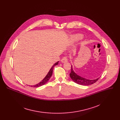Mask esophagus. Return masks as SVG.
<instances>
[{
    "label": "esophagus",
    "mask_w": 120,
    "mask_h": 120,
    "mask_svg": "<svg viewBox=\"0 0 120 120\" xmlns=\"http://www.w3.org/2000/svg\"><path fill=\"white\" fill-rule=\"evenodd\" d=\"M67 57L66 56H64L61 60V62L62 63H66L67 62Z\"/></svg>",
    "instance_id": "34e87169"
}]
</instances>
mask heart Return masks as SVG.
<instances>
[{"mask_svg": "<svg viewBox=\"0 0 120 120\" xmlns=\"http://www.w3.org/2000/svg\"><path fill=\"white\" fill-rule=\"evenodd\" d=\"M75 37H76V38H75L76 39H78L82 38V36H81V35H77V36H76Z\"/></svg>", "mask_w": 120, "mask_h": 120, "instance_id": "obj_1", "label": "heart"}]
</instances>
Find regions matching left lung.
I'll use <instances>...</instances> for the list:
<instances>
[{"instance_id":"8db88e82","label":"left lung","mask_w":120,"mask_h":120,"mask_svg":"<svg viewBox=\"0 0 120 120\" xmlns=\"http://www.w3.org/2000/svg\"><path fill=\"white\" fill-rule=\"evenodd\" d=\"M71 71L70 74V76L71 78L73 80V81L74 82H75V83L78 84H80L82 85H89L95 83L96 82L98 81V80L99 78H98L94 80L87 79L86 78H84L80 76L79 75H77L76 73H75L73 69L72 66H71Z\"/></svg>"}]
</instances>
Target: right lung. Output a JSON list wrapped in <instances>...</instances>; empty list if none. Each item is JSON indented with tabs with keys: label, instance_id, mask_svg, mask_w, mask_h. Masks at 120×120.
I'll list each match as a JSON object with an SVG mask.
<instances>
[{
	"label": "right lung",
	"instance_id": "1",
	"mask_svg": "<svg viewBox=\"0 0 120 120\" xmlns=\"http://www.w3.org/2000/svg\"><path fill=\"white\" fill-rule=\"evenodd\" d=\"M58 62H59V61L57 62H56V63L52 66V67L51 68L50 70L48 72V74H47V75H46L45 76V77L43 79L42 81H41L39 83H38V84H36V85H33V86H31V87L33 86V87H39V86H42V85H43L45 84V83H46V82L49 81V80L50 79V77H51V76H52V75L53 71V69H54V66H55V65H57V64H58Z\"/></svg>",
	"mask_w": 120,
	"mask_h": 120
}]
</instances>
